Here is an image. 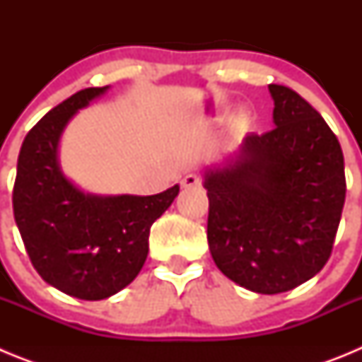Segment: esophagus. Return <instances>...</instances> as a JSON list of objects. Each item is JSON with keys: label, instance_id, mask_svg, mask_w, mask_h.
Returning <instances> with one entry per match:
<instances>
[{"label": "esophagus", "instance_id": "1", "mask_svg": "<svg viewBox=\"0 0 362 362\" xmlns=\"http://www.w3.org/2000/svg\"><path fill=\"white\" fill-rule=\"evenodd\" d=\"M201 185V179L197 177L196 174H187L183 177V181H181V187L183 188H196Z\"/></svg>", "mask_w": 362, "mask_h": 362}]
</instances>
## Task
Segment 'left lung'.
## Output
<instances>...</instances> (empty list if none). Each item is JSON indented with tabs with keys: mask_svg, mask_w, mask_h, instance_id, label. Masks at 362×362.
Segmentation results:
<instances>
[{
	"mask_svg": "<svg viewBox=\"0 0 362 362\" xmlns=\"http://www.w3.org/2000/svg\"><path fill=\"white\" fill-rule=\"evenodd\" d=\"M276 129L246 134L238 152L204 170L214 263L255 293L312 279L332 254L346 179L337 137L308 101L268 85Z\"/></svg>",
	"mask_w": 362,
	"mask_h": 362,
	"instance_id": "8db88e82",
	"label": "left lung"
}]
</instances>
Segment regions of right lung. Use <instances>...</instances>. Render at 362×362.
Here are the masks:
<instances>
[{
  "label": "right lung",
  "instance_id": "add662e5",
  "mask_svg": "<svg viewBox=\"0 0 362 362\" xmlns=\"http://www.w3.org/2000/svg\"><path fill=\"white\" fill-rule=\"evenodd\" d=\"M108 88L76 92L37 121L19 150L12 194L16 225L37 274L85 300L107 299L136 279L148 255L150 226L179 194L174 185L156 196H98L63 174L66 124Z\"/></svg>",
  "mask_w": 362,
  "mask_h": 362
}]
</instances>
